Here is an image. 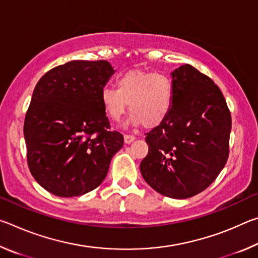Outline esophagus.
Returning <instances> with one entry per match:
<instances>
[{
  "label": "esophagus",
  "mask_w": 258,
  "mask_h": 258,
  "mask_svg": "<svg viewBox=\"0 0 258 258\" xmlns=\"http://www.w3.org/2000/svg\"><path fill=\"white\" fill-rule=\"evenodd\" d=\"M135 140V137L134 135H131V134H125L124 135V141H125V143H131V142H133Z\"/></svg>",
  "instance_id": "1"
}]
</instances>
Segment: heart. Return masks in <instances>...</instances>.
Wrapping results in <instances>:
<instances>
[{"label": "heart", "mask_w": 258, "mask_h": 258, "mask_svg": "<svg viewBox=\"0 0 258 258\" xmlns=\"http://www.w3.org/2000/svg\"><path fill=\"white\" fill-rule=\"evenodd\" d=\"M101 104L108 119L118 123L130 106L134 124L154 128L164 123L174 103V86L160 73L131 71L116 81V90L101 91Z\"/></svg>", "instance_id": "obj_1"}]
</instances>
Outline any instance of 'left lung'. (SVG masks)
Returning a JSON list of instances; mask_svg holds the SVG:
<instances>
[{"label": "left lung", "mask_w": 258, "mask_h": 258, "mask_svg": "<svg viewBox=\"0 0 258 258\" xmlns=\"http://www.w3.org/2000/svg\"><path fill=\"white\" fill-rule=\"evenodd\" d=\"M172 78L173 108L147 133L149 152L140 171L160 195L185 199L211 185L225 166L231 113L218 86L195 67L183 64Z\"/></svg>", "instance_id": "1"}]
</instances>
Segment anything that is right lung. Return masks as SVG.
Listing matches in <instances>:
<instances>
[{
	"label": "right lung",
	"instance_id": "right-lung-1",
	"mask_svg": "<svg viewBox=\"0 0 258 258\" xmlns=\"http://www.w3.org/2000/svg\"><path fill=\"white\" fill-rule=\"evenodd\" d=\"M115 73L106 60H74L47 72L35 86L24 135L29 171L58 197L94 190L124 145L101 104V91Z\"/></svg>",
	"mask_w": 258,
	"mask_h": 258
}]
</instances>
